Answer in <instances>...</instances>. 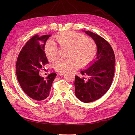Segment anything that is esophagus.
I'll list each match as a JSON object with an SVG mask.
<instances>
[{"mask_svg":"<svg viewBox=\"0 0 135 135\" xmlns=\"http://www.w3.org/2000/svg\"><path fill=\"white\" fill-rule=\"evenodd\" d=\"M64 74H65V73L63 71H60L58 73V75H60V76H62Z\"/></svg>","mask_w":135,"mask_h":135,"instance_id":"34e87169","label":"esophagus"}]
</instances>
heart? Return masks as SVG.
Returning a JSON list of instances; mask_svg holds the SVG:
<instances>
[{"label": "heart", "mask_w": 135, "mask_h": 135, "mask_svg": "<svg viewBox=\"0 0 135 135\" xmlns=\"http://www.w3.org/2000/svg\"><path fill=\"white\" fill-rule=\"evenodd\" d=\"M54 41L61 48H68V57L59 59L54 64V68L57 71H68L78 65L85 66L96 56L97 47L95 41L83 34L65 31L56 35ZM55 44L48 41L45 47L47 56L50 60H55L58 56V47Z\"/></svg>", "instance_id": "b5f03b06"}]
</instances>
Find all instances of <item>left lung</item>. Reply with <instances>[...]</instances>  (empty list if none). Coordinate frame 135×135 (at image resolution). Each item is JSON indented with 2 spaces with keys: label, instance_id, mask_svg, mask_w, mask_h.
I'll return each mask as SVG.
<instances>
[{
  "label": "left lung",
  "instance_id": "left-lung-1",
  "mask_svg": "<svg viewBox=\"0 0 135 135\" xmlns=\"http://www.w3.org/2000/svg\"><path fill=\"white\" fill-rule=\"evenodd\" d=\"M84 32L95 40L97 57L90 66L75 76V94L80 101L90 103L100 99L110 88L115 70V55L110 44L103 38L89 31Z\"/></svg>",
  "mask_w": 135,
  "mask_h": 135
}]
</instances>
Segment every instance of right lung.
<instances>
[{"instance_id":"right-lung-1","label":"right lung","mask_w":135,"mask_h":135,"mask_svg":"<svg viewBox=\"0 0 135 135\" xmlns=\"http://www.w3.org/2000/svg\"><path fill=\"white\" fill-rule=\"evenodd\" d=\"M51 35L34 36L25 44L18 56L16 74L22 90L31 99L42 101L50 95L56 74L52 73L46 79L40 76L39 70L48 63L44 46Z\"/></svg>"}]
</instances>
